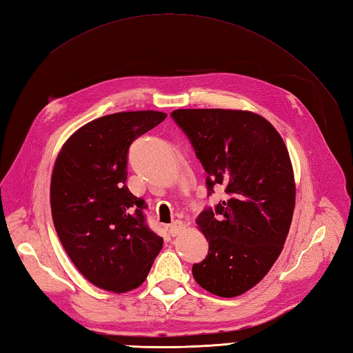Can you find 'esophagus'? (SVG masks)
<instances>
[{
	"mask_svg": "<svg viewBox=\"0 0 353 353\" xmlns=\"http://www.w3.org/2000/svg\"><path fill=\"white\" fill-rule=\"evenodd\" d=\"M183 229H185V224L181 220H176L174 223L170 224V229L168 230H170V235L171 236H177V235L182 234Z\"/></svg>",
	"mask_w": 353,
	"mask_h": 353,
	"instance_id": "obj_1",
	"label": "esophagus"
}]
</instances>
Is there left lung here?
Instances as JSON below:
<instances>
[{"instance_id": "1", "label": "left lung", "mask_w": 353, "mask_h": 353, "mask_svg": "<svg viewBox=\"0 0 353 353\" xmlns=\"http://www.w3.org/2000/svg\"><path fill=\"white\" fill-rule=\"evenodd\" d=\"M171 118L208 172L209 196L214 186L226 192L197 216L209 250L192 265V276L215 296H239L268 273L287 239L296 203L288 150L274 127L253 112L177 109Z\"/></svg>"}]
</instances>
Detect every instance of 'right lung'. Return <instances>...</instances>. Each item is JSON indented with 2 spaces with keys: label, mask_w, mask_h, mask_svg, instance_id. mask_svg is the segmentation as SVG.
Listing matches in <instances>:
<instances>
[{
  "label": "right lung",
  "mask_w": 353,
  "mask_h": 353,
  "mask_svg": "<svg viewBox=\"0 0 353 353\" xmlns=\"http://www.w3.org/2000/svg\"><path fill=\"white\" fill-rule=\"evenodd\" d=\"M167 118L156 110L118 112L85 124L52 168L50 201L59 239L95 287L138 288L163 239L147 226L145 201L125 186L132 142Z\"/></svg>",
  "instance_id": "add662e5"
}]
</instances>
